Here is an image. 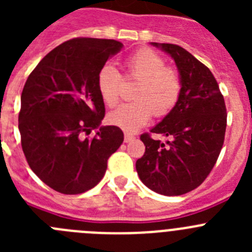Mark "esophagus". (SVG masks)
I'll return each mask as SVG.
<instances>
[{"label": "esophagus", "instance_id": "obj_1", "mask_svg": "<svg viewBox=\"0 0 252 252\" xmlns=\"http://www.w3.org/2000/svg\"><path fill=\"white\" fill-rule=\"evenodd\" d=\"M135 139L132 133H128V132H125V142H130L131 140Z\"/></svg>", "mask_w": 252, "mask_h": 252}]
</instances>
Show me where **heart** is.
Wrapping results in <instances>:
<instances>
[{"label":"heart","mask_w":252,"mask_h":252,"mask_svg":"<svg viewBox=\"0 0 252 252\" xmlns=\"http://www.w3.org/2000/svg\"><path fill=\"white\" fill-rule=\"evenodd\" d=\"M125 77L137 81L132 97L135 101L124 103L108 115V122L126 132H135L145 126L153 115L164 117L173 111L182 95V78L165 60L151 49H140L125 62ZM97 87L108 107H115L121 97L122 77L111 64L101 68Z\"/></svg>","instance_id":"1"}]
</instances>
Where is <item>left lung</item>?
<instances>
[{"instance_id": "8db88e82", "label": "left lung", "mask_w": 252, "mask_h": 252, "mask_svg": "<svg viewBox=\"0 0 252 252\" xmlns=\"http://www.w3.org/2000/svg\"><path fill=\"white\" fill-rule=\"evenodd\" d=\"M151 44L174 59L183 88L177 106L151 128L170 141L142 133L145 154L137 159L136 170L154 192L182 195L201 186L217 161L226 132V104L212 72L189 51L174 44Z\"/></svg>"}]
</instances>
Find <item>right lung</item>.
Returning <instances> with one entry per match:
<instances>
[{"mask_svg": "<svg viewBox=\"0 0 252 252\" xmlns=\"http://www.w3.org/2000/svg\"><path fill=\"white\" fill-rule=\"evenodd\" d=\"M110 39L75 37L40 60L21 93L19 130L29 166L46 186L79 194L101 182L107 160L121 146L117 126H101L97 87L102 66L122 49ZM92 129L97 132L87 138Z\"/></svg>", "mask_w": 252, "mask_h": 252, "instance_id": "right-lung-1", "label": "right lung"}]
</instances>
